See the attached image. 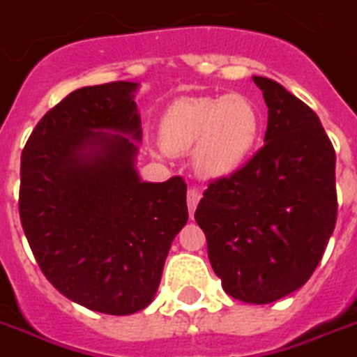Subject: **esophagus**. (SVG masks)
<instances>
[{"instance_id": "obj_1", "label": "esophagus", "mask_w": 357, "mask_h": 357, "mask_svg": "<svg viewBox=\"0 0 357 357\" xmlns=\"http://www.w3.org/2000/svg\"><path fill=\"white\" fill-rule=\"evenodd\" d=\"M199 199H201V193H199V190H195V188L188 190V210H190V216H193V212H195V206H197Z\"/></svg>"}]
</instances>
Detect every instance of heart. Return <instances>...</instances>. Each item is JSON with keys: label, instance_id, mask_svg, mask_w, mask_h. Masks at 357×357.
Masks as SVG:
<instances>
[{"label": "heart", "instance_id": "obj_1", "mask_svg": "<svg viewBox=\"0 0 357 357\" xmlns=\"http://www.w3.org/2000/svg\"><path fill=\"white\" fill-rule=\"evenodd\" d=\"M262 113L242 93L178 98L160 119V143L167 154L193 149V167L208 181L227 178L255 153Z\"/></svg>", "mask_w": 357, "mask_h": 357}]
</instances>
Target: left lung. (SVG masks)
Returning a JSON list of instances; mask_svg holds the SVG:
<instances>
[{
	"label": "left lung",
	"instance_id": "left-lung-1",
	"mask_svg": "<svg viewBox=\"0 0 357 357\" xmlns=\"http://www.w3.org/2000/svg\"><path fill=\"white\" fill-rule=\"evenodd\" d=\"M253 82L268 106L264 147L210 182L195 222L223 291L272 303L307 283L335 229V151L307 104L273 79Z\"/></svg>",
	"mask_w": 357,
	"mask_h": 357
}]
</instances>
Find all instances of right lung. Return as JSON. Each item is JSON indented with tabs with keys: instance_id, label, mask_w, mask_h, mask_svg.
Wrapping results in <instances>:
<instances>
[{
	"instance_id": "1",
	"label": "right lung",
	"mask_w": 357,
	"mask_h": 357,
	"mask_svg": "<svg viewBox=\"0 0 357 357\" xmlns=\"http://www.w3.org/2000/svg\"><path fill=\"white\" fill-rule=\"evenodd\" d=\"M134 82L82 87L44 115L20 165V220L50 283L106 314L145 309L188 222L186 182L141 181Z\"/></svg>"
}]
</instances>
